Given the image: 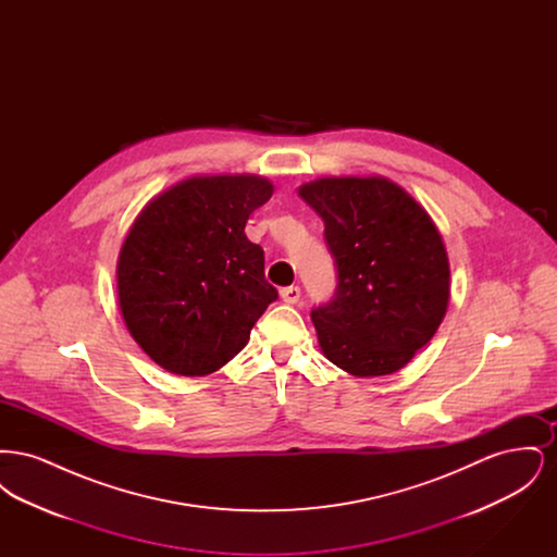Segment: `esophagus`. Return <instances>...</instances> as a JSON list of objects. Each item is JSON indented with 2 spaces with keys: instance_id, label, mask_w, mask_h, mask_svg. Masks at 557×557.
<instances>
[{
  "instance_id": "obj_1",
  "label": "esophagus",
  "mask_w": 557,
  "mask_h": 557,
  "mask_svg": "<svg viewBox=\"0 0 557 557\" xmlns=\"http://www.w3.org/2000/svg\"><path fill=\"white\" fill-rule=\"evenodd\" d=\"M280 296H282V300H284V302H288V305H296V302H298V298H300V288H298V286L282 288V290H280Z\"/></svg>"
}]
</instances>
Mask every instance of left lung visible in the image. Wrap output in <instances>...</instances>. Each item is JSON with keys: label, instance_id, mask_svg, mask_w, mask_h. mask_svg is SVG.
<instances>
[{"label": "left lung", "instance_id": "1", "mask_svg": "<svg viewBox=\"0 0 557 557\" xmlns=\"http://www.w3.org/2000/svg\"><path fill=\"white\" fill-rule=\"evenodd\" d=\"M298 194L323 219L338 269L334 298L311 311L323 355L357 377L405 368L449 305V259L434 221L386 177H323Z\"/></svg>", "mask_w": 557, "mask_h": 557}]
</instances>
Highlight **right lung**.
Listing matches in <instances>:
<instances>
[{
	"label": "right lung",
	"mask_w": 557,
	"mask_h": 557,
	"mask_svg": "<svg viewBox=\"0 0 557 557\" xmlns=\"http://www.w3.org/2000/svg\"><path fill=\"white\" fill-rule=\"evenodd\" d=\"M273 184L259 175L189 177L152 198L121 246L123 321L162 370L207 375L232 361L277 290L246 238Z\"/></svg>",
	"instance_id": "obj_1"
}]
</instances>
